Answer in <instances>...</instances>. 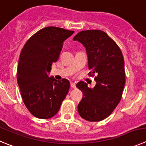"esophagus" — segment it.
<instances>
[{
    "label": "esophagus",
    "mask_w": 146,
    "mask_h": 146,
    "mask_svg": "<svg viewBox=\"0 0 146 146\" xmlns=\"http://www.w3.org/2000/svg\"><path fill=\"white\" fill-rule=\"evenodd\" d=\"M70 87L73 88H75L76 87V84H75V83H70Z\"/></svg>",
    "instance_id": "esophagus-1"
}]
</instances>
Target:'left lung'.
<instances>
[{
	"mask_svg": "<svg viewBox=\"0 0 146 146\" xmlns=\"http://www.w3.org/2000/svg\"><path fill=\"white\" fill-rule=\"evenodd\" d=\"M73 41L84 46L90 75H96V84L93 88L83 81L76 85L84 93L78 111L89 122L103 120L114 111L122 98L125 84L123 55L115 42L101 30L80 32Z\"/></svg>",
	"mask_w": 146,
	"mask_h": 146,
	"instance_id": "obj_1",
	"label": "left lung"
}]
</instances>
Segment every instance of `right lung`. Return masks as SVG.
Returning a JSON list of instances; mask_svg holds the SVG:
<instances>
[{"mask_svg": "<svg viewBox=\"0 0 146 146\" xmlns=\"http://www.w3.org/2000/svg\"><path fill=\"white\" fill-rule=\"evenodd\" d=\"M74 33L62 28L48 27L38 31L26 42L20 54L17 81L24 103L39 119L58 113L70 88L68 80L49 77L52 62L59 58L63 42Z\"/></svg>", "mask_w": 146, "mask_h": 146, "instance_id": "obj_1", "label": "right lung"}]
</instances>
